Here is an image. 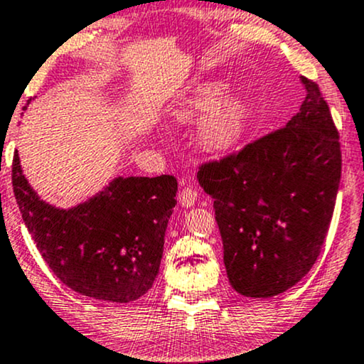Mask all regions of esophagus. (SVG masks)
<instances>
[{
  "instance_id": "34e87169",
  "label": "esophagus",
  "mask_w": 364,
  "mask_h": 364,
  "mask_svg": "<svg viewBox=\"0 0 364 364\" xmlns=\"http://www.w3.org/2000/svg\"><path fill=\"white\" fill-rule=\"evenodd\" d=\"M178 201H181L183 208L194 206V203L198 201V191L193 189L191 186L183 187L181 193H178Z\"/></svg>"
}]
</instances>
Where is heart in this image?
<instances>
[{"mask_svg":"<svg viewBox=\"0 0 364 364\" xmlns=\"http://www.w3.org/2000/svg\"><path fill=\"white\" fill-rule=\"evenodd\" d=\"M223 87L199 84L171 108V117L181 124L199 122L198 141L206 153H228L239 144L246 129V108L242 101L227 96L220 100Z\"/></svg>","mask_w":364,"mask_h":364,"instance_id":"1","label":"heart"}]
</instances>
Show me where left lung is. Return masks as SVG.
<instances>
[{
    "label": "left lung",
    "mask_w": 364,
    "mask_h": 364,
    "mask_svg": "<svg viewBox=\"0 0 364 364\" xmlns=\"http://www.w3.org/2000/svg\"><path fill=\"white\" fill-rule=\"evenodd\" d=\"M301 82L306 97L284 129L198 171L213 198L228 282L246 297L279 296L303 279L336 208L338 132L318 84Z\"/></svg>",
    "instance_id": "obj_1"
}]
</instances>
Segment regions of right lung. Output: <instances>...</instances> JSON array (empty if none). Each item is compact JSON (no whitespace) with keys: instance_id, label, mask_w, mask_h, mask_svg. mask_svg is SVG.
Segmentation results:
<instances>
[{"instance_id":"right-lung-1","label":"right lung","mask_w":364,"mask_h":364,"mask_svg":"<svg viewBox=\"0 0 364 364\" xmlns=\"http://www.w3.org/2000/svg\"><path fill=\"white\" fill-rule=\"evenodd\" d=\"M11 182L27 230L67 287L112 303L136 301L153 287L177 178L117 177L87 201L61 210L32 189L17 151Z\"/></svg>"}]
</instances>
